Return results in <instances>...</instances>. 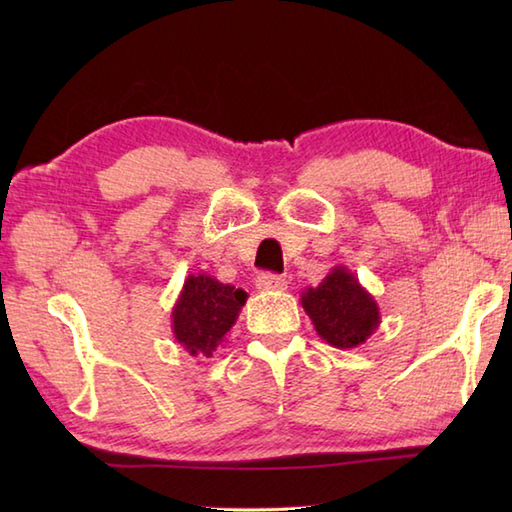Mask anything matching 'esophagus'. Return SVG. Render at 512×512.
Returning a JSON list of instances; mask_svg holds the SVG:
<instances>
[{
    "instance_id": "1",
    "label": "esophagus",
    "mask_w": 512,
    "mask_h": 512,
    "mask_svg": "<svg viewBox=\"0 0 512 512\" xmlns=\"http://www.w3.org/2000/svg\"><path fill=\"white\" fill-rule=\"evenodd\" d=\"M288 281L281 277V275H273V273H264L257 277V288L264 290V292H279V290H286Z\"/></svg>"
}]
</instances>
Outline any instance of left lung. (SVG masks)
I'll return each instance as SVG.
<instances>
[{
  "instance_id": "1",
  "label": "left lung",
  "mask_w": 512,
  "mask_h": 512,
  "mask_svg": "<svg viewBox=\"0 0 512 512\" xmlns=\"http://www.w3.org/2000/svg\"><path fill=\"white\" fill-rule=\"evenodd\" d=\"M301 306L321 339L339 350L363 345L380 325L376 299L345 266H334L317 288L303 290Z\"/></svg>"
}]
</instances>
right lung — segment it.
<instances>
[{
  "mask_svg": "<svg viewBox=\"0 0 512 512\" xmlns=\"http://www.w3.org/2000/svg\"><path fill=\"white\" fill-rule=\"evenodd\" d=\"M246 299L242 288L222 284L206 273L189 275L171 310L173 336L191 356H213L217 345L226 341Z\"/></svg>",
  "mask_w": 512,
  "mask_h": 512,
  "instance_id": "1",
  "label": "right lung"
}]
</instances>
